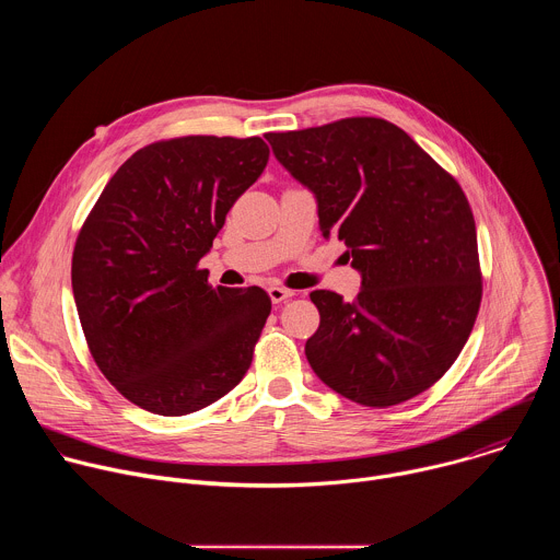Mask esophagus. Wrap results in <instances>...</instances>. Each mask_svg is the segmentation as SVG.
Instances as JSON below:
<instances>
[{
  "label": "esophagus",
  "instance_id": "esophagus-1",
  "mask_svg": "<svg viewBox=\"0 0 560 560\" xmlns=\"http://www.w3.org/2000/svg\"><path fill=\"white\" fill-rule=\"evenodd\" d=\"M268 294H270L272 303H283V301H288V299L294 296V290H288V288H283V285H270V288H268Z\"/></svg>",
  "mask_w": 560,
  "mask_h": 560
}]
</instances>
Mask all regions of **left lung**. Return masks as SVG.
I'll use <instances>...</instances> for the list:
<instances>
[{
  "label": "left lung",
  "mask_w": 560,
  "mask_h": 560,
  "mask_svg": "<svg viewBox=\"0 0 560 560\" xmlns=\"http://www.w3.org/2000/svg\"><path fill=\"white\" fill-rule=\"evenodd\" d=\"M277 162L316 199L318 228L346 242L357 299L314 290L322 314L305 343L314 374L368 408L432 387L460 354L481 305L469 203L398 126L350 117L268 132Z\"/></svg>",
  "instance_id": "left-lung-1"
}]
</instances>
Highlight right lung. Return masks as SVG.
<instances>
[{"label": "right lung", "instance_id": "1", "mask_svg": "<svg viewBox=\"0 0 560 560\" xmlns=\"http://www.w3.org/2000/svg\"><path fill=\"white\" fill-rule=\"evenodd\" d=\"M268 156L259 137L150 143L113 175L77 236L72 294L91 354L152 415L219 401L253 363L270 296L212 288L197 264Z\"/></svg>", "mask_w": 560, "mask_h": 560}]
</instances>
